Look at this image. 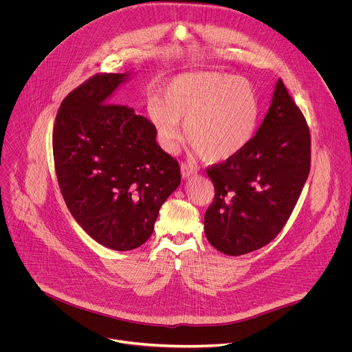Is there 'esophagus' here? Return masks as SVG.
<instances>
[{"instance_id": "1", "label": "esophagus", "mask_w": 352, "mask_h": 352, "mask_svg": "<svg viewBox=\"0 0 352 352\" xmlns=\"http://www.w3.org/2000/svg\"><path fill=\"white\" fill-rule=\"evenodd\" d=\"M181 174H182L184 179H188V178H190L192 175L196 174V168L189 166V164H186V163H182L181 164Z\"/></svg>"}]
</instances>
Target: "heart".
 Segmentation results:
<instances>
[{
  "label": "heart",
  "instance_id": "heart-1",
  "mask_svg": "<svg viewBox=\"0 0 352 352\" xmlns=\"http://www.w3.org/2000/svg\"><path fill=\"white\" fill-rule=\"evenodd\" d=\"M159 144L174 151L182 137V122L189 144L211 163L240 153L251 141L259 100L244 78L223 72H190L173 78L163 89V100L146 105Z\"/></svg>",
  "mask_w": 352,
  "mask_h": 352
}]
</instances>
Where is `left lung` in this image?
Returning <instances> with one entry per match:
<instances>
[{"label": "left lung", "instance_id": "8db88e82", "mask_svg": "<svg viewBox=\"0 0 352 352\" xmlns=\"http://www.w3.org/2000/svg\"><path fill=\"white\" fill-rule=\"evenodd\" d=\"M306 119L281 79L247 146L207 170L215 197L204 215L210 244L230 256L267 245L289 219L310 173Z\"/></svg>", "mask_w": 352, "mask_h": 352}]
</instances>
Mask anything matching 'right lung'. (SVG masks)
Masks as SVG:
<instances>
[{
  "label": "right lung",
  "instance_id": "1",
  "mask_svg": "<svg viewBox=\"0 0 352 352\" xmlns=\"http://www.w3.org/2000/svg\"><path fill=\"white\" fill-rule=\"evenodd\" d=\"M126 74H98L61 102L53 157L64 201L98 244L130 251L152 234L162 204L178 188V162L156 142L153 124L113 102Z\"/></svg>",
  "mask_w": 352,
  "mask_h": 352
}]
</instances>
